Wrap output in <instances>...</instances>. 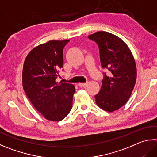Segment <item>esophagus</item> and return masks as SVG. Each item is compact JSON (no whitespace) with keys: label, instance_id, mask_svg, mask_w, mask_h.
Masks as SVG:
<instances>
[{"label":"esophagus","instance_id":"1","mask_svg":"<svg viewBox=\"0 0 157 157\" xmlns=\"http://www.w3.org/2000/svg\"><path fill=\"white\" fill-rule=\"evenodd\" d=\"M78 86L80 87V88H82V87H84L86 85V83H79L78 84Z\"/></svg>","mask_w":157,"mask_h":157}]
</instances>
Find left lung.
I'll list each match as a JSON object with an SVG mask.
<instances>
[{
  "label": "left lung",
  "mask_w": 157,
  "mask_h": 157,
  "mask_svg": "<svg viewBox=\"0 0 157 157\" xmlns=\"http://www.w3.org/2000/svg\"><path fill=\"white\" fill-rule=\"evenodd\" d=\"M98 44L104 73L100 91L95 95L98 106L108 112L118 110L127 103L135 87L136 68L135 59L127 44L114 34L98 31L88 36Z\"/></svg>",
  "instance_id": "left-lung-1"
}]
</instances>
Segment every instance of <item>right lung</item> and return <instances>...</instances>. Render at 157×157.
Instances as JSON below:
<instances>
[{
  "instance_id": "obj_1",
  "label": "right lung",
  "mask_w": 157,
  "mask_h": 157,
  "mask_svg": "<svg viewBox=\"0 0 157 157\" xmlns=\"http://www.w3.org/2000/svg\"><path fill=\"white\" fill-rule=\"evenodd\" d=\"M69 40H51L31 50L25 59L22 86L34 108L49 121L65 118L72 108L75 86L56 82L63 67V49Z\"/></svg>"
}]
</instances>
